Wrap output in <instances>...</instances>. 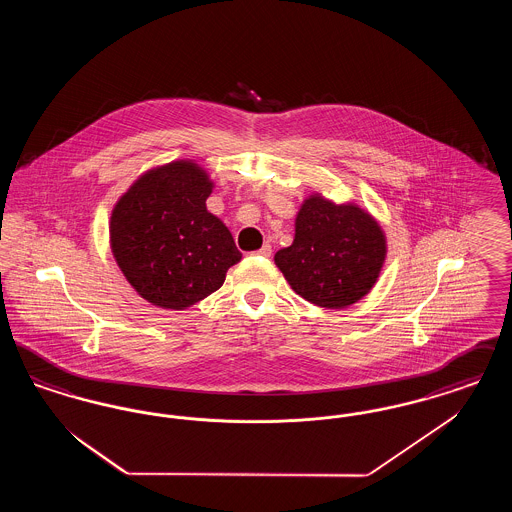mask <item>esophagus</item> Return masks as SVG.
<instances>
[{
  "label": "esophagus",
  "instance_id": "obj_1",
  "mask_svg": "<svg viewBox=\"0 0 512 512\" xmlns=\"http://www.w3.org/2000/svg\"><path fill=\"white\" fill-rule=\"evenodd\" d=\"M270 253H272V247L268 244L263 245L259 251H255V255H261V257H270Z\"/></svg>",
  "mask_w": 512,
  "mask_h": 512
}]
</instances>
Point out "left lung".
<instances>
[{"label": "left lung", "mask_w": 512, "mask_h": 512, "mask_svg": "<svg viewBox=\"0 0 512 512\" xmlns=\"http://www.w3.org/2000/svg\"><path fill=\"white\" fill-rule=\"evenodd\" d=\"M386 255V234L366 209L317 192L301 203L292 245L276 251L274 263L303 299L345 309L374 288Z\"/></svg>", "instance_id": "left-lung-1"}]
</instances>
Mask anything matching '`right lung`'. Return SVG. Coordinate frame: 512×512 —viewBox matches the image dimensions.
Returning a JSON list of instances; mask_svg holds the SVG:
<instances>
[{"mask_svg": "<svg viewBox=\"0 0 512 512\" xmlns=\"http://www.w3.org/2000/svg\"><path fill=\"white\" fill-rule=\"evenodd\" d=\"M215 188L192 159L138 176L109 220V244L128 284L147 303L182 311L224 284L242 253L226 224L207 211Z\"/></svg>", "mask_w": 512, "mask_h": 512, "instance_id": "add662e5", "label": "right lung"}]
</instances>
